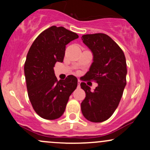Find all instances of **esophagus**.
Segmentation results:
<instances>
[{
	"label": "esophagus",
	"mask_w": 150,
	"mask_h": 150,
	"mask_svg": "<svg viewBox=\"0 0 150 150\" xmlns=\"http://www.w3.org/2000/svg\"><path fill=\"white\" fill-rule=\"evenodd\" d=\"M77 83H78V87H80V83H81V81L80 80H77Z\"/></svg>",
	"instance_id": "1"
}]
</instances>
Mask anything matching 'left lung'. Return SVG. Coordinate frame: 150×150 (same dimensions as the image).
I'll return each mask as SVG.
<instances>
[{"label": "left lung", "mask_w": 150, "mask_h": 150, "mask_svg": "<svg viewBox=\"0 0 150 150\" xmlns=\"http://www.w3.org/2000/svg\"><path fill=\"white\" fill-rule=\"evenodd\" d=\"M82 40L93 54V63L83 80H95L98 86L91 92L85 82H81L86 94L81 110L86 119L100 123L112 116L119 104L126 85V61L119 46L106 34H85Z\"/></svg>", "instance_id": "obj_1"}]
</instances>
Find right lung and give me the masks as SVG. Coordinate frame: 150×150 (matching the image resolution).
I'll return each mask as SVG.
<instances>
[{
  "mask_svg": "<svg viewBox=\"0 0 150 150\" xmlns=\"http://www.w3.org/2000/svg\"><path fill=\"white\" fill-rule=\"evenodd\" d=\"M78 37L65 27L52 26L36 38L27 53L24 70L29 99L36 113L44 119L60 118L76 89V77L68 75L58 81L53 67L56 62L63 61L65 46Z\"/></svg>",
  "mask_w": 150,
  "mask_h": 150,
  "instance_id": "obj_1",
  "label": "right lung"
}]
</instances>
